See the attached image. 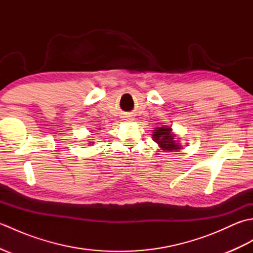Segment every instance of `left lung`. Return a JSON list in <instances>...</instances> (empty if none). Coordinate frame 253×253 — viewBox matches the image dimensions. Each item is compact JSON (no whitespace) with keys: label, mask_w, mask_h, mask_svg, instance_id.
<instances>
[{"label":"left lung","mask_w":253,"mask_h":253,"mask_svg":"<svg viewBox=\"0 0 253 253\" xmlns=\"http://www.w3.org/2000/svg\"><path fill=\"white\" fill-rule=\"evenodd\" d=\"M153 140L158 143V146L164 151H178L182 147L179 142V137L174 133L171 127L162 126L157 127L152 133Z\"/></svg>","instance_id":"8db88e82"}]
</instances>
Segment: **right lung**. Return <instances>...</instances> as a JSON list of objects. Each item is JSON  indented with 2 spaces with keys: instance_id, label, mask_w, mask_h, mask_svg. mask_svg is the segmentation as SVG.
<instances>
[{
  "instance_id": "obj_1",
  "label": "right lung",
  "mask_w": 253,
  "mask_h": 253,
  "mask_svg": "<svg viewBox=\"0 0 253 253\" xmlns=\"http://www.w3.org/2000/svg\"><path fill=\"white\" fill-rule=\"evenodd\" d=\"M99 130H101V129H100V128H99ZM93 143H94L93 141H89V143H88V144H93Z\"/></svg>"
}]
</instances>
